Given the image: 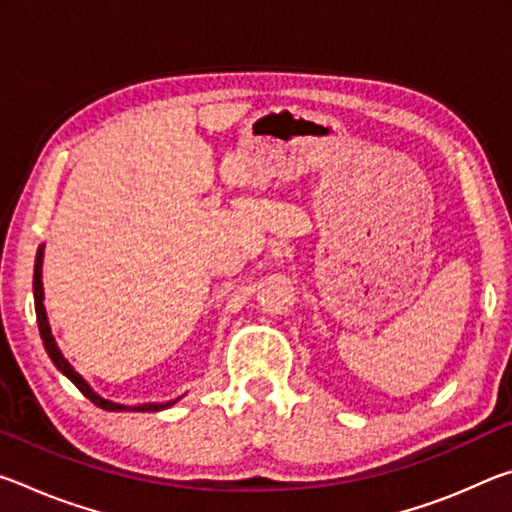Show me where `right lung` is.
<instances>
[{
    "label": "right lung",
    "mask_w": 512,
    "mask_h": 512,
    "mask_svg": "<svg viewBox=\"0 0 512 512\" xmlns=\"http://www.w3.org/2000/svg\"><path fill=\"white\" fill-rule=\"evenodd\" d=\"M42 253H45V246L38 248V255H36V268H33V302H36V316H38V329H40V339L45 343V350L49 354V359L54 361V366L63 372V375L72 381V384L79 388V391L88 397L90 402H94L99 406V409H106V411H162V409H169L171 404H176L178 400H169L164 404H140V406H126V404H117V402H110V400H103L101 395H97L90 388L88 381H85L79 372L72 368V363H69L63 352L58 350L54 334H51V327H49V320H47V311L45 305H42V300H45V291H42Z\"/></svg>",
    "instance_id": "add662e5"
}]
</instances>
